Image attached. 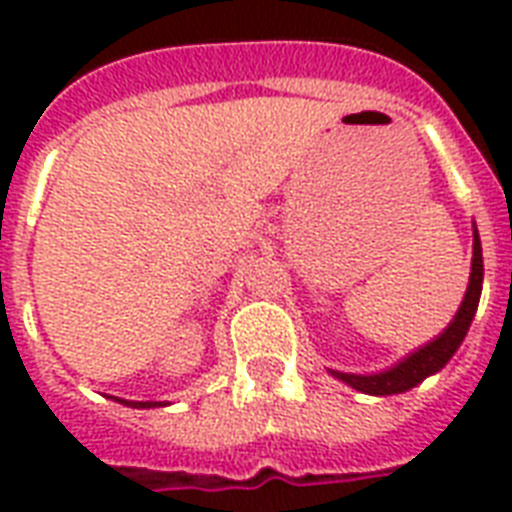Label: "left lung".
Masks as SVG:
<instances>
[{"instance_id": "left-lung-1", "label": "left lung", "mask_w": 512, "mask_h": 512, "mask_svg": "<svg viewBox=\"0 0 512 512\" xmlns=\"http://www.w3.org/2000/svg\"><path fill=\"white\" fill-rule=\"evenodd\" d=\"M481 287H484V257H481V239H478L476 223H473V260H470V281L462 297L460 308L454 313V319L449 321V327L436 337V340L425 342L422 348L412 350L409 356L401 358L398 364L390 369L374 374H353V372H337L329 369L332 377L342 380L350 388L369 393V396H396V393H406V390L417 388L425 377L441 372L449 358L457 353L465 335H468L473 316L478 311V300H481Z\"/></svg>"}]
</instances>
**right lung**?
<instances>
[{"label": "right lung", "mask_w": 512, "mask_h": 512, "mask_svg": "<svg viewBox=\"0 0 512 512\" xmlns=\"http://www.w3.org/2000/svg\"><path fill=\"white\" fill-rule=\"evenodd\" d=\"M114 398V401H119V404L124 406H132V409H156V406H167L162 404V401H127V398H116V396H108Z\"/></svg>", "instance_id": "1"}]
</instances>
